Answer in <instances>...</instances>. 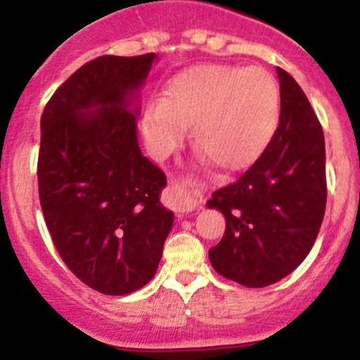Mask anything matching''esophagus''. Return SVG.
Returning <instances> with one entry per match:
<instances>
[{"label": "esophagus", "mask_w": 360, "mask_h": 360, "mask_svg": "<svg viewBox=\"0 0 360 360\" xmlns=\"http://www.w3.org/2000/svg\"><path fill=\"white\" fill-rule=\"evenodd\" d=\"M167 198H169V206L179 213L191 212V210H194L198 206L196 196L189 191L188 186H186L184 181L181 179H174L169 183Z\"/></svg>", "instance_id": "obj_1"}]
</instances>
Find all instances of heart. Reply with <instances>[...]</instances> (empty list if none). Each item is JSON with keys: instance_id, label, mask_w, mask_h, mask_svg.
I'll list each match as a JSON object with an SVG mask.
<instances>
[{"instance_id": "obj_1", "label": "heart", "mask_w": 360, "mask_h": 360, "mask_svg": "<svg viewBox=\"0 0 360 360\" xmlns=\"http://www.w3.org/2000/svg\"><path fill=\"white\" fill-rule=\"evenodd\" d=\"M279 88L262 68L206 64L177 74L162 98L148 101L143 137L154 155L176 146L191 122V139L217 167L249 166L271 142L279 122Z\"/></svg>"}]
</instances>
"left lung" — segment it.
<instances>
[{
  "instance_id": "8db88e82",
  "label": "left lung",
  "mask_w": 360,
  "mask_h": 360,
  "mask_svg": "<svg viewBox=\"0 0 360 360\" xmlns=\"http://www.w3.org/2000/svg\"><path fill=\"white\" fill-rule=\"evenodd\" d=\"M279 125L271 142L208 208L225 217V233L208 252L213 269L247 288L286 278L316 240L326 205L325 139L307 94L278 68Z\"/></svg>"
}]
</instances>
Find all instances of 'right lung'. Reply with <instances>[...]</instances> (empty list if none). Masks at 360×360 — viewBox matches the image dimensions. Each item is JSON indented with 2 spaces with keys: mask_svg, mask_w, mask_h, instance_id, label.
I'll list each match as a JSON object with an SVG mask.
<instances>
[{
  "mask_svg": "<svg viewBox=\"0 0 360 360\" xmlns=\"http://www.w3.org/2000/svg\"><path fill=\"white\" fill-rule=\"evenodd\" d=\"M154 59L150 52L86 62L40 118L45 223L65 266L103 295H128L154 278L174 221L159 201L166 174L142 155L137 111L128 110Z\"/></svg>",
  "mask_w": 360,
  "mask_h": 360,
  "instance_id": "obj_1",
  "label": "right lung"
}]
</instances>
